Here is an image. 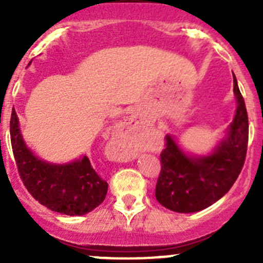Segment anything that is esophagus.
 Returning <instances> with one entry per match:
<instances>
[{"instance_id":"34e87169","label":"esophagus","mask_w":263,"mask_h":263,"mask_svg":"<svg viewBox=\"0 0 263 263\" xmlns=\"http://www.w3.org/2000/svg\"><path fill=\"white\" fill-rule=\"evenodd\" d=\"M118 156L121 159H135V156L136 155H128V154L126 153H118Z\"/></svg>"}]
</instances>
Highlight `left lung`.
Instances as JSON below:
<instances>
[{"label": "left lung", "mask_w": 263, "mask_h": 263, "mask_svg": "<svg viewBox=\"0 0 263 263\" xmlns=\"http://www.w3.org/2000/svg\"><path fill=\"white\" fill-rule=\"evenodd\" d=\"M237 109L224 139L211 153L192 155L166 135L160 155L161 172L155 188L160 205L182 214L197 213L222 197L237 181L246 160L248 145V116L246 103L233 73Z\"/></svg>", "instance_id": "obj_1"}]
</instances>
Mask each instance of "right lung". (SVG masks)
Instances as JSON below:
<instances>
[{
  "instance_id": "1",
  "label": "right lung",
  "mask_w": 263,
  "mask_h": 263,
  "mask_svg": "<svg viewBox=\"0 0 263 263\" xmlns=\"http://www.w3.org/2000/svg\"><path fill=\"white\" fill-rule=\"evenodd\" d=\"M10 135L18 174L39 203L55 213L81 216L104 201L108 183L95 172L86 155L66 164L38 158L24 141L15 109L11 113Z\"/></svg>"
}]
</instances>
